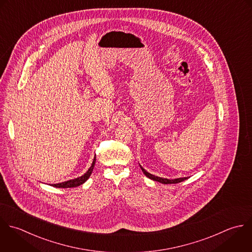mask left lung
<instances>
[{
	"label": "left lung",
	"mask_w": 252,
	"mask_h": 252,
	"mask_svg": "<svg viewBox=\"0 0 252 252\" xmlns=\"http://www.w3.org/2000/svg\"><path fill=\"white\" fill-rule=\"evenodd\" d=\"M139 166H140V165H139ZM140 168H141L142 172L144 173V175H145L147 178H149V179H151V180H153V181L159 182V183H161V184H164V185H168V184H178V183H181V182L186 181V180H188V179H189V178H179V179H174V180L164 179V178H160V177H157V176L151 175L150 173L146 172V171H145L141 166H140Z\"/></svg>",
	"instance_id": "1"
}]
</instances>
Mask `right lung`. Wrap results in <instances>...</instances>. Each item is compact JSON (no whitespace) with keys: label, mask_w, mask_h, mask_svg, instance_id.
Here are the masks:
<instances>
[{"label":"right lung","mask_w":252,"mask_h":252,"mask_svg":"<svg viewBox=\"0 0 252 252\" xmlns=\"http://www.w3.org/2000/svg\"><path fill=\"white\" fill-rule=\"evenodd\" d=\"M95 162H96V155H95V157H94V159H93V162H92L91 167L88 169V171H87L84 175H82V176L79 177V178L73 179V180H69V181H66V182H63V183L52 185V187L59 188V189H67V188H76V187H78V186L84 184V183L89 179V177L91 176L92 171H93V168H94V165H95Z\"/></svg>","instance_id":"1"}]
</instances>
